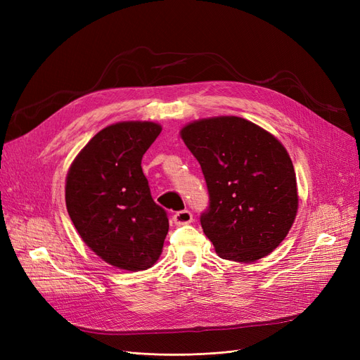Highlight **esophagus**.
Listing matches in <instances>:
<instances>
[{"label":"esophagus","instance_id":"obj_1","mask_svg":"<svg viewBox=\"0 0 360 360\" xmlns=\"http://www.w3.org/2000/svg\"><path fill=\"white\" fill-rule=\"evenodd\" d=\"M172 219H174V224H176V225H186V224H191L193 221V216L189 210H180V212L174 214Z\"/></svg>","mask_w":360,"mask_h":360}]
</instances>
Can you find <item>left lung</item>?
Wrapping results in <instances>:
<instances>
[{
	"mask_svg": "<svg viewBox=\"0 0 360 360\" xmlns=\"http://www.w3.org/2000/svg\"><path fill=\"white\" fill-rule=\"evenodd\" d=\"M200 162L210 204L204 234L224 259L254 263L276 249L296 219V172L285 147L263 127L228 115L180 130Z\"/></svg>",
	"mask_w": 360,
	"mask_h": 360,
	"instance_id": "obj_1",
	"label": "left lung"
}]
</instances>
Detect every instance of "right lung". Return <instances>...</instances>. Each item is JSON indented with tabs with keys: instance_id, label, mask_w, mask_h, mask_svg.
<instances>
[{
	"instance_id": "obj_1",
	"label": "right lung",
	"mask_w": 360,
	"mask_h": 360,
	"mask_svg": "<svg viewBox=\"0 0 360 360\" xmlns=\"http://www.w3.org/2000/svg\"><path fill=\"white\" fill-rule=\"evenodd\" d=\"M153 122H120L96 134L66 177V205L84 243L114 267L153 266L168 234L167 212L151 198L141 160L160 134Z\"/></svg>"
}]
</instances>
